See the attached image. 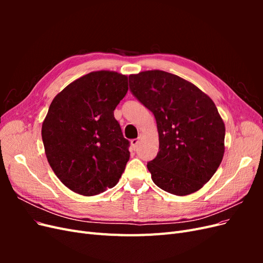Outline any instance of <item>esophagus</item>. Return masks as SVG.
<instances>
[{
	"label": "esophagus",
	"instance_id": "obj_1",
	"mask_svg": "<svg viewBox=\"0 0 263 263\" xmlns=\"http://www.w3.org/2000/svg\"><path fill=\"white\" fill-rule=\"evenodd\" d=\"M138 144H139V139H133V140L130 141L132 149H133V150L137 149V147H138Z\"/></svg>",
	"mask_w": 263,
	"mask_h": 263
}]
</instances>
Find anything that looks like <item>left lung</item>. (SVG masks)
Listing matches in <instances>:
<instances>
[{"label":"left lung","instance_id":"1","mask_svg":"<svg viewBox=\"0 0 263 263\" xmlns=\"http://www.w3.org/2000/svg\"><path fill=\"white\" fill-rule=\"evenodd\" d=\"M129 89L154 113L159 153L147 168L163 191L184 196L202 189L225 153V124L208 94L161 70L129 76Z\"/></svg>","mask_w":263,"mask_h":263}]
</instances>
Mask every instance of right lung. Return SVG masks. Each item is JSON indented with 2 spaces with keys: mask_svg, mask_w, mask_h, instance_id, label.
<instances>
[{
  "mask_svg": "<svg viewBox=\"0 0 263 263\" xmlns=\"http://www.w3.org/2000/svg\"><path fill=\"white\" fill-rule=\"evenodd\" d=\"M127 76L93 71L55 95L42 127L45 154L68 189L93 196L114 187L130 153L114 109L128 91Z\"/></svg>",
  "mask_w": 263,
  "mask_h": 263,
  "instance_id": "obj_1",
  "label": "right lung"
}]
</instances>
